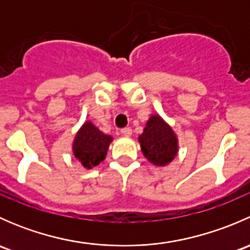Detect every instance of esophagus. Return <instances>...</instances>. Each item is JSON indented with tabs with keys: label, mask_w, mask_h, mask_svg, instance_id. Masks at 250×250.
Returning a JSON list of instances; mask_svg holds the SVG:
<instances>
[{
	"label": "esophagus",
	"mask_w": 250,
	"mask_h": 250,
	"mask_svg": "<svg viewBox=\"0 0 250 250\" xmlns=\"http://www.w3.org/2000/svg\"><path fill=\"white\" fill-rule=\"evenodd\" d=\"M121 133H122L125 137H130V135H132V128H129V127L123 128V129H121Z\"/></svg>",
	"instance_id": "1"
}]
</instances>
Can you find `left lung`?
Wrapping results in <instances>:
<instances>
[{
    "label": "left lung",
    "instance_id": "1",
    "mask_svg": "<svg viewBox=\"0 0 250 250\" xmlns=\"http://www.w3.org/2000/svg\"><path fill=\"white\" fill-rule=\"evenodd\" d=\"M138 140L146 160L156 167L168 166L178 156V137L160 115H152L148 118Z\"/></svg>",
    "mask_w": 250,
    "mask_h": 250
}]
</instances>
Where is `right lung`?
<instances>
[{
	"label": "right lung",
	"instance_id": "right-lung-1",
	"mask_svg": "<svg viewBox=\"0 0 250 250\" xmlns=\"http://www.w3.org/2000/svg\"><path fill=\"white\" fill-rule=\"evenodd\" d=\"M111 141V135L104 134L90 121H85L75 135L72 152L83 167L92 169L105 160Z\"/></svg>",
	"mask_w": 250,
	"mask_h": 250
}]
</instances>
